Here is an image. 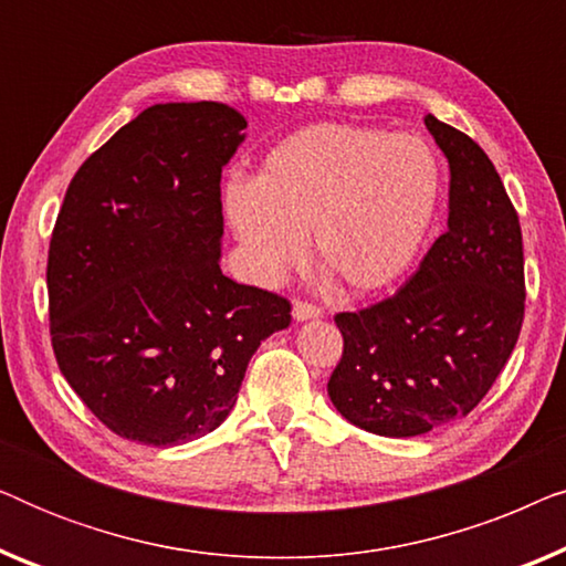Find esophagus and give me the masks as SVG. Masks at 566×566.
<instances>
[{"instance_id": "obj_1", "label": "esophagus", "mask_w": 566, "mask_h": 566, "mask_svg": "<svg viewBox=\"0 0 566 566\" xmlns=\"http://www.w3.org/2000/svg\"><path fill=\"white\" fill-rule=\"evenodd\" d=\"M322 316V308L316 306V304H312V301H296V304H293V319H298V322H306V319H319Z\"/></svg>"}]
</instances>
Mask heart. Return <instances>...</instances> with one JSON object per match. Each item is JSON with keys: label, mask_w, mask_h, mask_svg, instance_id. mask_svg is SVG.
<instances>
[{"label": "heart", "mask_w": 566, "mask_h": 566, "mask_svg": "<svg viewBox=\"0 0 566 566\" xmlns=\"http://www.w3.org/2000/svg\"><path fill=\"white\" fill-rule=\"evenodd\" d=\"M440 169L417 134L314 123L262 161L258 182L234 180L227 211L258 277L273 283L304 258L343 291L391 285L420 252L438 206Z\"/></svg>", "instance_id": "obj_1"}]
</instances>
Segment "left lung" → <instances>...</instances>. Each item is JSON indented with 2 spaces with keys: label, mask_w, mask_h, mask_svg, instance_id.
Returning <instances> with one entry per match:
<instances>
[{
  "label": "left lung",
  "mask_w": 566,
  "mask_h": 566,
  "mask_svg": "<svg viewBox=\"0 0 566 566\" xmlns=\"http://www.w3.org/2000/svg\"><path fill=\"white\" fill-rule=\"evenodd\" d=\"M451 167L448 229L394 296L335 314L337 412L386 438L461 420L486 397L521 337L523 234L492 159L463 130L424 118Z\"/></svg>",
  "instance_id": "8db88e82"
}]
</instances>
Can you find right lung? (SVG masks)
Returning a JSON list of instances; mask_svg holds the SVG:
<instances>
[{
  "mask_svg": "<svg viewBox=\"0 0 566 566\" xmlns=\"http://www.w3.org/2000/svg\"><path fill=\"white\" fill-rule=\"evenodd\" d=\"M247 120L221 103L151 105L84 159L51 234L61 374L115 436L167 448L234 407L291 301L221 273V169Z\"/></svg>",
  "mask_w": 566,
  "mask_h": 566,
  "instance_id": "right-lung-1",
  "label": "right lung"
}]
</instances>
